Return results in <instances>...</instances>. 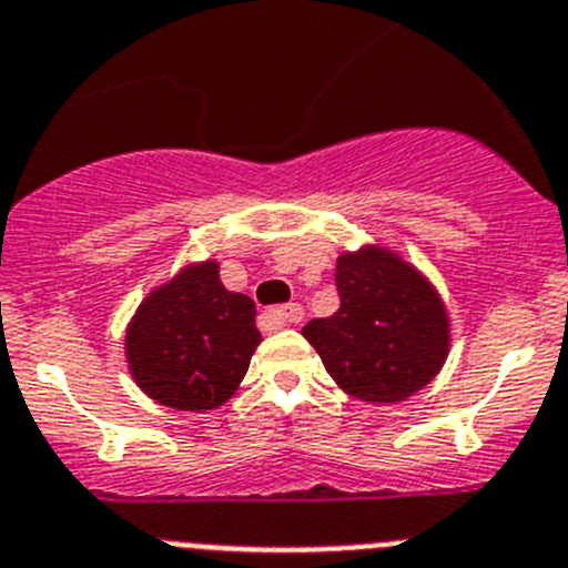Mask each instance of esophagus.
<instances>
[{
    "mask_svg": "<svg viewBox=\"0 0 568 568\" xmlns=\"http://www.w3.org/2000/svg\"><path fill=\"white\" fill-rule=\"evenodd\" d=\"M302 316H305V311H302L300 302H288V305H280V308L266 311L263 320H266L268 327H285V325H296V322H302Z\"/></svg>",
    "mask_w": 568,
    "mask_h": 568,
    "instance_id": "obj_1",
    "label": "esophagus"
}]
</instances>
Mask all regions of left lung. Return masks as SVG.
<instances>
[{
	"label": "left lung",
	"mask_w": 568,
	"mask_h": 568,
	"mask_svg": "<svg viewBox=\"0 0 568 568\" xmlns=\"http://www.w3.org/2000/svg\"><path fill=\"white\" fill-rule=\"evenodd\" d=\"M336 288V314L302 327L331 378L367 404H397L420 392L452 344L437 288L384 246L344 252Z\"/></svg>",
	"instance_id": "1"
}]
</instances>
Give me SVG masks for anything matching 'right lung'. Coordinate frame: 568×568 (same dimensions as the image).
Instances as JSON below:
<instances>
[{
	"mask_svg": "<svg viewBox=\"0 0 568 568\" xmlns=\"http://www.w3.org/2000/svg\"><path fill=\"white\" fill-rule=\"evenodd\" d=\"M257 344L254 302L226 291L219 263L204 260L142 300L125 331V358L156 404L206 412L235 395Z\"/></svg>",
	"mask_w": 568,
	"mask_h": 568,
	"instance_id": "right-lung-1",
	"label": "right lung"
}]
</instances>
